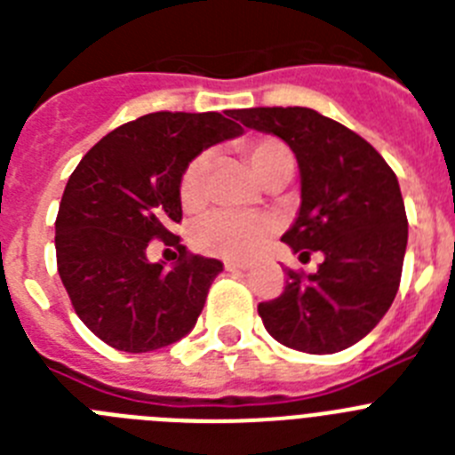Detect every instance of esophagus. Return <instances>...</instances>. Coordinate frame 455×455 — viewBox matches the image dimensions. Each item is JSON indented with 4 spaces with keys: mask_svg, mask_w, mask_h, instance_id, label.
Here are the masks:
<instances>
[{
    "mask_svg": "<svg viewBox=\"0 0 455 455\" xmlns=\"http://www.w3.org/2000/svg\"><path fill=\"white\" fill-rule=\"evenodd\" d=\"M251 264L248 262H225V271H248Z\"/></svg>",
    "mask_w": 455,
    "mask_h": 455,
    "instance_id": "esophagus-1",
    "label": "esophagus"
}]
</instances>
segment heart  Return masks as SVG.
<instances>
[{
  "instance_id": "b5f03b06",
  "label": "heart",
  "mask_w": 455,
  "mask_h": 455,
  "mask_svg": "<svg viewBox=\"0 0 455 455\" xmlns=\"http://www.w3.org/2000/svg\"><path fill=\"white\" fill-rule=\"evenodd\" d=\"M252 171L262 182L280 172H293V155L283 140L259 136L243 143ZM212 166L209 152H200L184 166L180 175L178 196L187 212H198L207 200V175ZM275 232L273 219L246 212H212L193 225L191 241L198 251L220 257H251L271 239Z\"/></svg>"
}]
</instances>
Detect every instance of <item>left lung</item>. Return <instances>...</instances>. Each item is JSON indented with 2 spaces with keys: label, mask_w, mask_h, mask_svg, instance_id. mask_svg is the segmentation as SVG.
<instances>
[{
  "label": "left lung",
  "mask_w": 455,
  "mask_h": 455,
  "mask_svg": "<svg viewBox=\"0 0 455 455\" xmlns=\"http://www.w3.org/2000/svg\"><path fill=\"white\" fill-rule=\"evenodd\" d=\"M236 118L275 134L300 168V212L283 235L316 273L287 268V287L257 305L273 339L303 353H337L376 328L399 291L408 219L399 180L371 143L305 107L241 108Z\"/></svg>",
  "instance_id": "left-lung-1"
}]
</instances>
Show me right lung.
Returning a JSON list of instances; mask_svg holds the SVG:
<instances>
[{"label": "right lung", "instance_id": "obj_1", "mask_svg": "<svg viewBox=\"0 0 455 455\" xmlns=\"http://www.w3.org/2000/svg\"><path fill=\"white\" fill-rule=\"evenodd\" d=\"M156 111L108 132L72 171L56 216V267L79 319L124 353L182 339L198 321L219 259L191 255L168 228L178 187L203 148L239 136V111ZM152 238L175 245L171 269L147 259Z\"/></svg>", "mask_w": 455, "mask_h": 455}]
</instances>
